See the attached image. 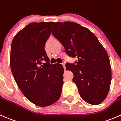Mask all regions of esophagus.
<instances>
[{
    "mask_svg": "<svg viewBox=\"0 0 121 121\" xmlns=\"http://www.w3.org/2000/svg\"><path fill=\"white\" fill-rule=\"evenodd\" d=\"M62 65H63V68H64V69H65H65H66V67H65V63H62Z\"/></svg>",
    "mask_w": 121,
    "mask_h": 121,
    "instance_id": "34e87169",
    "label": "esophagus"
}]
</instances>
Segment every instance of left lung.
<instances>
[{"instance_id": "obj_1", "label": "left lung", "mask_w": 121, "mask_h": 121, "mask_svg": "<svg viewBox=\"0 0 121 121\" xmlns=\"http://www.w3.org/2000/svg\"><path fill=\"white\" fill-rule=\"evenodd\" d=\"M52 33L68 55L77 57L75 63L66 64V69L73 74L72 81L81 97L91 105L101 104L108 94L112 78L105 48L92 32L76 23H55Z\"/></svg>"}]
</instances>
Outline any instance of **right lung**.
Returning <instances> with one entry per match:
<instances>
[{"label":"right lung","instance_id":"add662e5","mask_svg":"<svg viewBox=\"0 0 121 121\" xmlns=\"http://www.w3.org/2000/svg\"><path fill=\"white\" fill-rule=\"evenodd\" d=\"M53 23L29 24L12 42L10 63L14 79L25 97L39 106H49L58 101L63 84V66L51 65L45 50Z\"/></svg>","mask_w":121,"mask_h":121}]
</instances>
